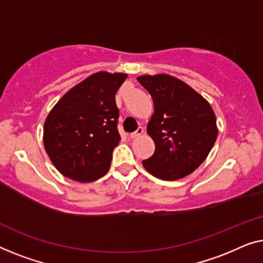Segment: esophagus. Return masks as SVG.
I'll return each mask as SVG.
<instances>
[{"label":"esophagus","mask_w":263,"mask_h":263,"mask_svg":"<svg viewBox=\"0 0 263 263\" xmlns=\"http://www.w3.org/2000/svg\"><path fill=\"white\" fill-rule=\"evenodd\" d=\"M143 133H144V127L143 126H139L135 132L131 133L130 137H131L132 139H135V138H137V137H139L140 135H143Z\"/></svg>","instance_id":"obj_1"}]
</instances>
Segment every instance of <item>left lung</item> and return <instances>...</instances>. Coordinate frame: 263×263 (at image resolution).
<instances>
[{"label":"left lung","instance_id":"left-lung-1","mask_svg":"<svg viewBox=\"0 0 263 263\" xmlns=\"http://www.w3.org/2000/svg\"><path fill=\"white\" fill-rule=\"evenodd\" d=\"M154 100L147 133L155 153L143 165L161 180H179L193 173L214 145L218 130L210 103L182 81L164 73L139 76Z\"/></svg>","mask_w":263,"mask_h":263}]
</instances>
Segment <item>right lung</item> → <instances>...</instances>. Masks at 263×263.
Segmentation results:
<instances>
[{
  "label": "right lung",
  "mask_w": 263,
  "mask_h": 263,
  "mask_svg": "<svg viewBox=\"0 0 263 263\" xmlns=\"http://www.w3.org/2000/svg\"><path fill=\"white\" fill-rule=\"evenodd\" d=\"M125 73L96 72L70 89L44 125V145L63 175L90 182L108 172L120 142L116 94Z\"/></svg>",
  "instance_id": "obj_1"
}]
</instances>
